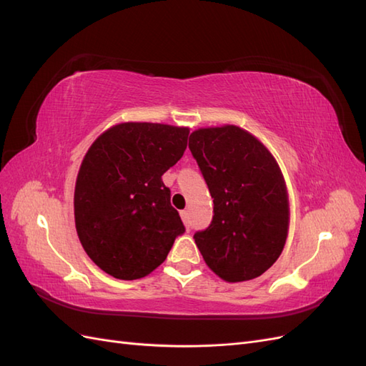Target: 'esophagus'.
Returning a JSON list of instances; mask_svg holds the SVG:
<instances>
[{
  "mask_svg": "<svg viewBox=\"0 0 366 366\" xmlns=\"http://www.w3.org/2000/svg\"><path fill=\"white\" fill-rule=\"evenodd\" d=\"M180 215H182V219L184 221V224H186V227L187 229H189V212H187V210H182V212H180Z\"/></svg>",
  "mask_w": 366,
  "mask_h": 366,
  "instance_id": "34e87169",
  "label": "esophagus"
}]
</instances>
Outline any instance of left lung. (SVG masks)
I'll use <instances>...</instances> for the list:
<instances>
[{
  "instance_id": "8db88e82",
  "label": "left lung",
  "mask_w": 366,
  "mask_h": 366,
  "mask_svg": "<svg viewBox=\"0 0 366 366\" xmlns=\"http://www.w3.org/2000/svg\"><path fill=\"white\" fill-rule=\"evenodd\" d=\"M214 217L194 235L209 269L227 282L258 278L280 258L289 232V197L278 163L235 125L200 128L189 137Z\"/></svg>"
}]
</instances>
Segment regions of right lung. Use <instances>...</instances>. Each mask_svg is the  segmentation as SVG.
Masks as SVG:
<instances>
[{
	"instance_id": "obj_1",
	"label": "right lung",
	"mask_w": 366,
	"mask_h": 366,
	"mask_svg": "<svg viewBox=\"0 0 366 366\" xmlns=\"http://www.w3.org/2000/svg\"><path fill=\"white\" fill-rule=\"evenodd\" d=\"M189 128L127 122L107 129L85 154L74 187V223L93 262L117 280L156 270L183 221L162 175L183 156Z\"/></svg>"
}]
</instances>
